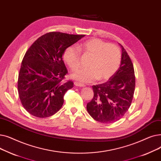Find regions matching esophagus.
I'll list each match as a JSON object with an SVG mask.
<instances>
[{
	"label": "esophagus",
	"instance_id": "obj_1",
	"mask_svg": "<svg viewBox=\"0 0 161 161\" xmlns=\"http://www.w3.org/2000/svg\"><path fill=\"white\" fill-rule=\"evenodd\" d=\"M74 85L76 86H79V87H82V86H85V85H83V84H81L79 82H74Z\"/></svg>",
	"mask_w": 161,
	"mask_h": 161
}]
</instances>
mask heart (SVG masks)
Segmentation results:
<instances>
[{
  "label": "heart",
  "mask_w": 161,
  "mask_h": 161,
  "mask_svg": "<svg viewBox=\"0 0 161 161\" xmlns=\"http://www.w3.org/2000/svg\"><path fill=\"white\" fill-rule=\"evenodd\" d=\"M79 49L92 56L88 68L81 69L72 74V78L81 83L91 82L96 79L103 81L109 79L119 67L121 54L115 45L109 44L100 39H94L85 41ZM80 50L73 46L64 51V59L73 71L80 65Z\"/></svg>",
  "instance_id": "heart-1"
}]
</instances>
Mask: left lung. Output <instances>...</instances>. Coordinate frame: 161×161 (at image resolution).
<instances>
[{"label":"left lung","mask_w":161,"mask_h":161,"mask_svg":"<svg viewBox=\"0 0 161 161\" xmlns=\"http://www.w3.org/2000/svg\"><path fill=\"white\" fill-rule=\"evenodd\" d=\"M120 46V67L108 81L92 86L94 97L86 105L90 115L102 123H112L123 117L134 96L136 81L133 64L124 47Z\"/></svg>","instance_id":"8db88e82"}]
</instances>
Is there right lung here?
Masks as SVG:
<instances>
[{"label":"right lung","mask_w":161,"mask_h":161,"mask_svg":"<svg viewBox=\"0 0 161 161\" xmlns=\"http://www.w3.org/2000/svg\"><path fill=\"white\" fill-rule=\"evenodd\" d=\"M84 35L50 32L36 40L23 58L18 90L21 104L32 115L46 118L62 108L66 92L73 82H64L67 69L62 59L65 50Z\"/></svg>","instance_id":"right-lung-1"}]
</instances>
